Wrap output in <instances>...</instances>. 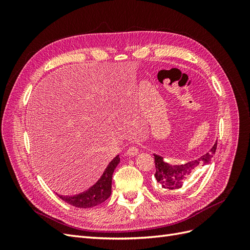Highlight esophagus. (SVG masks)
<instances>
[{"label":"esophagus","mask_w":250,"mask_h":250,"mask_svg":"<svg viewBox=\"0 0 250 250\" xmlns=\"http://www.w3.org/2000/svg\"><path fill=\"white\" fill-rule=\"evenodd\" d=\"M126 154H127V155H129V156H134V155H137V154H139V148H137L135 146H130V147H129V149L127 150Z\"/></svg>","instance_id":"34e87169"}]
</instances>
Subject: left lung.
<instances>
[{"mask_svg":"<svg viewBox=\"0 0 250 250\" xmlns=\"http://www.w3.org/2000/svg\"><path fill=\"white\" fill-rule=\"evenodd\" d=\"M217 149V143L208 153L203 154L198 160L191 161L184 165H171L166 163L160 155L154 154L155 163V179L158 184V188L162 192H172L180 188L190 177L193 172L200 166L207 165L210 162Z\"/></svg>","mask_w":250,"mask_h":250,"instance_id":"1","label":"left lung"}]
</instances>
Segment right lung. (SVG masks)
Instances as JSON below:
<instances>
[{
  "mask_svg": "<svg viewBox=\"0 0 250 250\" xmlns=\"http://www.w3.org/2000/svg\"><path fill=\"white\" fill-rule=\"evenodd\" d=\"M120 162V157L117 155L107 166L106 170L102 174L101 178L98 183L89 188L87 191L75 196H60V198L66 203L71 204L76 208H86L99 206L110 196L111 193V178L112 173Z\"/></svg>",
  "mask_w": 250,
  "mask_h": 250,
  "instance_id": "obj_1",
  "label": "right lung"
}]
</instances>
